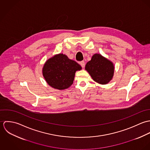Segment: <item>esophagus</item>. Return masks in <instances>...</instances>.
<instances>
[{
    "label": "esophagus",
    "mask_w": 150,
    "mask_h": 150,
    "mask_svg": "<svg viewBox=\"0 0 150 150\" xmlns=\"http://www.w3.org/2000/svg\"><path fill=\"white\" fill-rule=\"evenodd\" d=\"M80 64V65L82 67H85V62L84 61H81Z\"/></svg>",
    "instance_id": "esophagus-1"
}]
</instances>
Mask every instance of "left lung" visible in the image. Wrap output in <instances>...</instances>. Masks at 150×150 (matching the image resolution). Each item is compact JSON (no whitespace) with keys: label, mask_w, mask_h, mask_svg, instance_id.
Returning <instances> with one entry per match:
<instances>
[{"label":"left lung","mask_w":150,"mask_h":150,"mask_svg":"<svg viewBox=\"0 0 150 150\" xmlns=\"http://www.w3.org/2000/svg\"><path fill=\"white\" fill-rule=\"evenodd\" d=\"M92 79L100 84H106L112 79L114 66L112 62L99 54H94L85 67Z\"/></svg>","instance_id":"8db88e82"}]
</instances>
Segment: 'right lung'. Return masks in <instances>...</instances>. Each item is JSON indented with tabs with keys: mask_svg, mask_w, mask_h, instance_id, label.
Segmentation results:
<instances>
[{
	"mask_svg": "<svg viewBox=\"0 0 150 150\" xmlns=\"http://www.w3.org/2000/svg\"><path fill=\"white\" fill-rule=\"evenodd\" d=\"M81 69V66L76 61L69 59L64 54H59L45 62L42 71L49 86L62 90L73 84L76 71Z\"/></svg>",
	"mask_w": 150,
	"mask_h": 150,
	"instance_id": "right-lung-1",
	"label": "right lung"
}]
</instances>
